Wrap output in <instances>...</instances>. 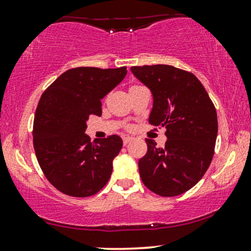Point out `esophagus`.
<instances>
[{
	"label": "esophagus",
	"mask_w": 251,
	"mask_h": 251,
	"mask_svg": "<svg viewBox=\"0 0 251 251\" xmlns=\"http://www.w3.org/2000/svg\"><path fill=\"white\" fill-rule=\"evenodd\" d=\"M132 140H133V138H132V137H124V138H123V143H124V145H125V146H126V145H127L128 143H131Z\"/></svg>",
	"instance_id": "esophagus-1"
}]
</instances>
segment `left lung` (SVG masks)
<instances>
[{
	"mask_svg": "<svg viewBox=\"0 0 251 251\" xmlns=\"http://www.w3.org/2000/svg\"><path fill=\"white\" fill-rule=\"evenodd\" d=\"M132 74L151 90V125L166 128L165 147L146 139L139 160L144 185L160 196H176L194 187L214 155L217 114L212 99L192 72L172 65L132 66Z\"/></svg>",
	"mask_w": 251,
	"mask_h": 251,
	"instance_id": "1",
	"label": "left lung"
}]
</instances>
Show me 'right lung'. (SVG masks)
I'll return each mask as SVG.
<instances>
[{
    "instance_id": "obj_1",
    "label": "right lung",
    "mask_w": 251,
    "mask_h": 251,
    "mask_svg": "<svg viewBox=\"0 0 251 251\" xmlns=\"http://www.w3.org/2000/svg\"><path fill=\"white\" fill-rule=\"evenodd\" d=\"M126 74V66L70 69L42 95L34 119V149L45 177L59 192L86 198L107 183L123 140L113 134L91 143L86 122L91 114L101 116L100 100Z\"/></svg>"
}]
</instances>
